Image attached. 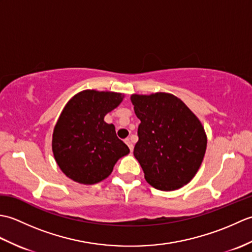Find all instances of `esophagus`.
Masks as SVG:
<instances>
[{
  "label": "esophagus",
  "mask_w": 252,
  "mask_h": 252,
  "mask_svg": "<svg viewBox=\"0 0 252 252\" xmlns=\"http://www.w3.org/2000/svg\"><path fill=\"white\" fill-rule=\"evenodd\" d=\"M126 145H127V147H129L130 148V151L132 152L133 151V144H132V142H131V140H130V138H126Z\"/></svg>",
  "instance_id": "34e87169"
}]
</instances>
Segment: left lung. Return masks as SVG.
Masks as SVG:
<instances>
[{"label":"left lung","mask_w":252,"mask_h":252,"mask_svg":"<svg viewBox=\"0 0 252 252\" xmlns=\"http://www.w3.org/2000/svg\"><path fill=\"white\" fill-rule=\"evenodd\" d=\"M141 120L134 154L155 189L174 190L194 178L206 153L200 121L183 101L168 93L132 95Z\"/></svg>","instance_id":"obj_1"}]
</instances>
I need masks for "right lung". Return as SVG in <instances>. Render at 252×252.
<instances>
[{
  "label": "right lung",
  "instance_id": "add662e5",
  "mask_svg": "<svg viewBox=\"0 0 252 252\" xmlns=\"http://www.w3.org/2000/svg\"><path fill=\"white\" fill-rule=\"evenodd\" d=\"M121 100L119 93L87 90L68 101L52 141L56 162L68 178L82 184L98 183L111 173L118 159L129 154L114 125L104 121Z\"/></svg>",
  "mask_w": 252,
  "mask_h": 252
}]
</instances>
